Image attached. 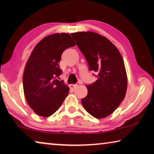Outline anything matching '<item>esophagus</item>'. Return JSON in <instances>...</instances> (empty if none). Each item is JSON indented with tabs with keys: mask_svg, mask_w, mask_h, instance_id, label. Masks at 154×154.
<instances>
[{
	"mask_svg": "<svg viewBox=\"0 0 154 154\" xmlns=\"http://www.w3.org/2000/svg\"><path fill=\"white\" fill-rule=\"evenodd\" d=\"M77 84H70L69 85V87L71 89H74L75 87H77Z\"/></svg>",
	"mask_w": 154,
	"mask_h": 154,
	"instance_id": "34e87169",
	"label": "esophagus"
}]
</instances>
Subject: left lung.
<instances>
[{
    "mask_svg": "<svg viewBox=\"0 0 154 154\" xmlns=\"http://www.w3.org/2000/svg\"><path fill=\"white\" fill-rule=\"evenodd\" d=\"M97 79L86 86L88 94L82 99L85 110L95 118L113 113L125 97L127 75L122 57L111 41L93 32L71 33Z\"/></svg>",
    "mask_w": 154,
    "mask_h": 154,
    "instance_id": "8db88e82",
    "label": "left lung"
}]
</instances>
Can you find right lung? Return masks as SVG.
I'll return each mask as SVG.
<instances>
[{
	"label": "right lung",
	"instance_id": "add662e5",
	"mask_svg": "<svg viewBox=\"0 0 154 154\" xmlns=\"http://www.w3.org/2000/svg\"><path fill=\"white\" fill-rule=\"evenodd\" d=\"M76 43L69 34L55 33L41 40L27 59L23 71V85L27 104L38 116H52L62 104L70 88L57 77L61 54Z\"/></svg>",
	"mask_w": 154,
	"mask_h": 154
}]
</instances>
